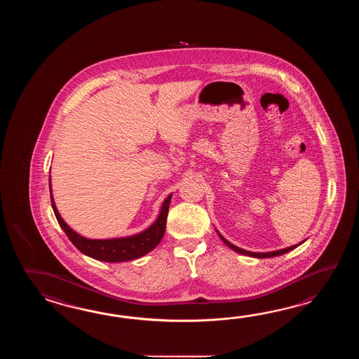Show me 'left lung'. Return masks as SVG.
Here are the masks:
<instances>
[{"instance_id":"1","label":"left lung","mask_w":359,"mask_h":359,"mask_svg":"<svg viewBox=\"0 0 359 359\" xmlns=\"http://www.w3.org/2000/svg\"><path fill=\"white\" fill-rule=\"evenodd\" d=\"M217 231V229H215ZM217 233L221 237L222 241L224 243V244L227 245L229 248H231L233 252H240V254H244V255H249V257H254V258H272V257H278V255H283L285 252H289L290 250H294L295 248H298L299 245L303 244L304 241H302V243H299L298 245H292V246H289V248H285V249H281V250H275V252H248V250H245V249H241V248H238V246H235L233 244H231L229 241H227L224 237L222 236L221 233L217 231Z\"/></svg>"}]
</instances>
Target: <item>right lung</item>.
I'll return each instance as SVG.
<instances>
[{"label": "right lung", "mask_w": 359, "mask_h": 359, "mask_svg": "<svg viewBox=\"0 0 359 359\" xmlns=\"http://www.w3.org/2000/svg\"><path fill=\"white\" fill-rule=\"evenodd\" d=\"M48 182H50L51 204H53L56 219L59 222L62 231L67 233L69 240L79 252H83L87 257H91L93 259L101 260V262H107V263L138 259L155 249L164 236L172 194L163 201L161 212L156 217V219L142 232H138L132 236L100 240V238H87V237L81 236L74 229L69 227L68 223L61 218L60 213L55 204L53 190H51V177Z\"/></svg>", "instance_id": "add662e5"}]
</instances>
